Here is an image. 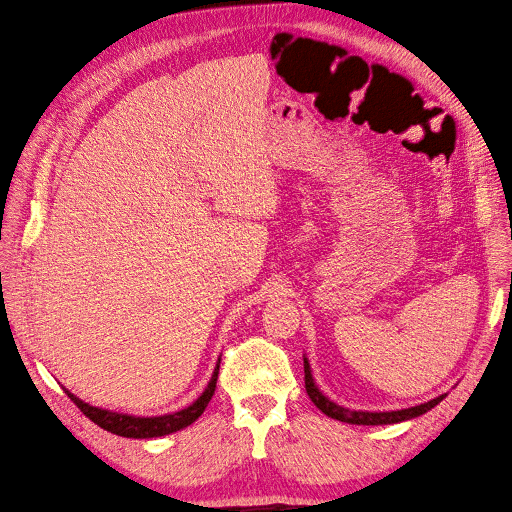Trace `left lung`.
I'll return each mask as SVG.
<instances>
[{"label": "left lung", "mask_w": 512, "mask_h": 512, "mask_svg": "<svg viewBox=\"0 0 512 512\" xmlns=\"http://www.w3.org/2000/svg\"><path fill=\"white\" fill-rule=\"evenodd\" d=\"M304 373H306V391L312 399V403L328 417L332 419H338V421H344V423H350V425H391V423H401V421H407V419H413V417H419L423 413H427L429 409H433L437 403L444 401L446 395H440L435 397L427 403H421V405H415V407H407V409H397V411H356V409H348V407H342L334 401H330L316 385L314 377H312V369H310V362L308 358L304 356Z\"/></svg>", "instance_id": "left-lung-1"}]
</instances>
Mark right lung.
Instances as JSON below:
<instances>
[{
  "instance_id": "obj_1",
  "label": "right lung",
  "mask_w": 512,
  "mask_h": 512,
  "mask_svg": "<svg viewBox=\"0 0 512 512\" xmlns=\"http://www.w3.org/2000/svg\"><path fill=\"white\" fill-rule=\"evenodd\" d=\"M218 364H221V358H218L214 373L206 385V389L202 391V395L188 405L186 409H180L176 413H168V415H158V417H137V415H127V413H117V411H109V409H101V407H93L85 401H81L77 395H72L68 389H64V393L70 397V401L75 403L93 423H97L99 427L121 435V437H135V440H150V437H162L174 431H180L184 427H188L190 423H194L206 409L208 401L214 395L216 389V379H218Z\"/></svg>"
}]
</instances>
